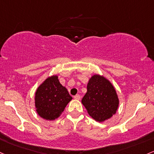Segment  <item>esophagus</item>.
<instances>
[{
	"mask_svg": "<svg viewBox=\"0 0 154 154\" xmlns=\"http://www.w3.org/2000/svg\"><path fill=\"white\" fill-rule=\"evenodd\" d=\"M74 98L75 99H77V100H80V96L79 95V94H77V95H76V96H74Z\"/></svg>",
	"mask_w": 154,
	"mask_h": 154,
	"instance_id": "obj_1",
	"label": "esophagus"
}]
</instances>
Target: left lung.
I'll list each match as a JSON object with an SVG mask.
<instances>
[{"instance_id":"1","label":"left lung","mask_w":154,"mask_h":154,"mask_svg":"<svg viewBox=\"0 0 154 154\" xmlns=\"http://www.w3.org/2000/svg\"><path fill=\"white\" fill-rule=\"evenodd\" d=\"M82 103L89 116L103 122L116 114L119 100L112 83L103 76L94 74L88 81Z\"/></svg>"}]
</instances>
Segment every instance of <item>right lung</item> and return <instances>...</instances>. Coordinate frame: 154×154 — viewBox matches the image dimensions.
Masks as SVG:
<instances>
[{"mask_svg":"<svg viewBox=\"0 0 154 154\" xmlns=\"http://www.w3.org/2000/svg\"><path fill=\"white\" fill-rule=\"evenodd\" d=\"M72 99L67 89L59 82L58 76H51L44 81L36 91V112L44 119L53 121L60 116Z\"/></svg>","mask_w":154,"mask_h":154,"instance_id":"obj_1","label":"right lung"}]
</instances>
